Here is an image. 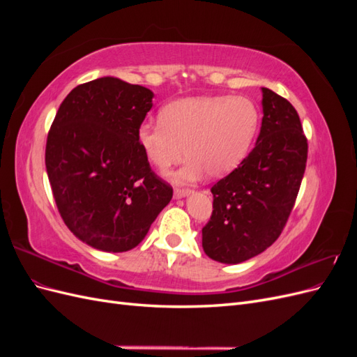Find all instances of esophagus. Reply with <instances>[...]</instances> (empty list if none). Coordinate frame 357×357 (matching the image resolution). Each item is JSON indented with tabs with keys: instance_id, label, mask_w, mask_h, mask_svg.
Segmentation results:
<instances>
[{
	"instance_id": "esophagus-1",
	"label": "esophagus",
	"mask_w": 357,
	"mask_h": 357,
	"mask_svg": "<svg viewBox=\"0 0 357 357\" xmlns=\"http://www.w3.org/2000/svg\"><path fill=\"white\" fill-rule=\"evenodd\" d=\"M190 193H192L190 189H176V190H174V198H176V199L185 198V197H189Z\"/></svg>"
}]
</instances>
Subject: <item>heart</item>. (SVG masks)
Returning <instances> with one entry per match:
<instances>
[{"label": "heart", "mask_w": 357, "mask_h": 357, "mask_svg": "<svg viewBox=\"0 0 357 357\" xmlns=\"http://www.w3.org/2000/svg\"><path fill=\"white\" fill-rule=\"evenodd\" d=\"M257 105L245 96H192L169 102L160 121H143L137 142L146 159L165 172L189 156L172 180L190 183L205 172L222 177L238 167L250 152L259 129Z\"/></svg>", "instance_id": "b5f03b06"}]
</instances>
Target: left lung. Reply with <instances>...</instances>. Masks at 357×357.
<instances>
[{"instance_id":"8db88e82","label":"left lung","mask_w":357,"mask_h":357,"mask_svg":"<svg viewBox=\"0 0 357 357\" xmlns=\"http://www.w3.org/2000/svg\"><path fill=\"white\" fill-rule=\"evenodd\" d=\"M262 110L255 149L211 188L213 214L202 228V248L222 264H241L278 238L305 172L308 144L295 107L262 88Z\"/></svg>"}]
</instances>
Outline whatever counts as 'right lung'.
<instances>
[{
  "instance_id": "right-lung-1",
  "label": "right lung",
  "mask_w": 357,
  "mask_h": 357,
  "mask_svg": "<svg viewBox=\"0 0 357 357\" xmlns=\"http://www.w3.org/2000/svg\"><path fill=\"white\" fill-rule=\"evenodd\" d=\"M153 92L117 77L74 88L62 101L46 144V169L62 220L101 252L143 241L172 188L150 169L137 128Z\"/></svg>"
}]
</instances>
